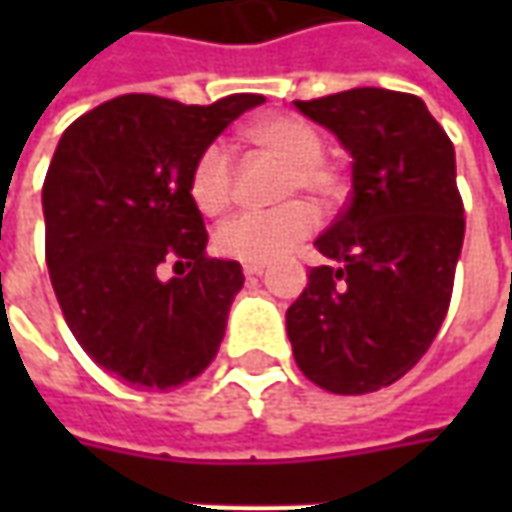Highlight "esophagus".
Returning <instances> with one entry per match:
<instances>
[{
	"label": "esophagus",
	"instance_id": "1",
	"mask_svg": "<svg viewBox=\"0 0 512 512\" xmlns=\"http://www.w3.org/2000/svg\"><path fill=\"white\" fill-rule=\"evenodd\" d=\"M242 273H245V276H262V273H265V265H245L242 267Z\"/></svg>",
	"mask_w": 512,
	"mask_h": 512
}]
</instances>
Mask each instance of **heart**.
Wrapping results in <instances>:
<instances>
[{
    "label": "heart",
    "mask_w": 512,
    "mask_h": 512,
    "mask_svg": "<svg viewBox=\"0 0 512 512\" xmlns=\"http://www.w3.org/2000/svg\"><path fill=\"white\" fill-rule=\"evenodd\" d=\"M245 139L265 156L282 162L276 182V199H290L270 210H247L216 227V250L245 262L265 265L279 259L290 247H296L319 227L316 207L305 199H293L307 193L319 205H336L344 196V176L325 159V139L310 122L299 116H265L245 128ZM236 193V162L222 142H210L196 153L190 165V196L202 213H222Z\"/></svg>",
    "instance_id": "heart-1"
}]
</instances>
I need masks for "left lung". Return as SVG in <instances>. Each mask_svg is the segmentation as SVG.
<instances>
[{
  "mask_svg": "<svg viewBox=\"0 0 512 512\" xmlns=\"http://www.w3.org/2000/svg\"><path fill=\"white\" fill-rule=\"evenodd\" d=\"M353 156V193L316 239L287 307L299 370L322 390L362 396L399 382L442 327L464 242L456 153L413 93L353 88L296 102Z\"/></svg>",
  "mask_w": 512,
  "mask_h": 512,
  "instance_id": "1",
  "label": "left lung"
}]
</instances>
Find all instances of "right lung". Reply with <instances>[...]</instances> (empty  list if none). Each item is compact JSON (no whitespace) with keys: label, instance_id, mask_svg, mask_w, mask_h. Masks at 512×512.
Segmentation results:
<instances>
[{"label":"right lung","instance_id":"right-lung-1","mask_svg":"<svg viewBox=\"0 0 512 512\" xmlns=\"http://www.w3.org/2000/svg\"><path fill=\"white\" fill-rule=\"evenodd\" d=\"M262 102L125 93L62 133L42 185L50 285L76 342L122 382L170 390L216 359L245 276L239 262L207 256L190 165ZM165 261L177 273L168 283Z\"/></svg>","mask_w":512,"mask_h":512}]
</instances>
